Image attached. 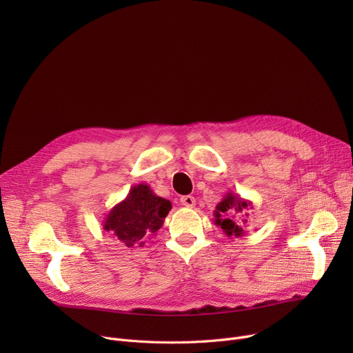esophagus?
Here are the masks:
<instances>
[{
  "instance_id": "1",
  "label": "esophagus",
  "mask_w": 353,
  "mask_h": 353,
  "mask_svg": "<svg viewBox=\"0 0 353 353\" xmlns=\"http://www.w3.org/2000/svg\"><path fill=\"white\" fill-rule=\"evenodd\" d=\"M180 203H181L183 206H186V208H194L196 199H194L193 196H183V197L180 199Z\"/></svg>"
}]
</instances>
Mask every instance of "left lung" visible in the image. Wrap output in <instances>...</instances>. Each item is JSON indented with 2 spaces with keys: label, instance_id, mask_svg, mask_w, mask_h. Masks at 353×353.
I'll return each mask as SVG.
<instances>
[{
  "label": "left lung",
  "instance_id": "8db88e82",
  "mask_svg": "<svg viewBox=\"0 0 353 353\" xmlns=\"http://www.w3.org/2000/svg\"><path fill=\"white\" fill-rule=\"evenodd\" d=\"M252 201L228 192L214 210V225L220 226L228 237H243L249 220Z\"/></svg>",
  "mask_w": 353,
  "mask_h": 353
}]
</instances>
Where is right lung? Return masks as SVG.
<instances>
[{"instance_id":"right-lung-1","label":"right lung","mask_w":353,"mask_h":353,"mask_svg":"<svg viewBox=\"0 0 353 353\" xmlns=\"http://www.w3.org/2000/svg\"><path fill=\"white\" fill-rule=\"evenodd\" d=\"M170 210L169 200L154 194L145 183H140L107 213L103 229L113 233L127 248L143 246L144 240L163 226Z\"/></svg>"}]
</instances>
